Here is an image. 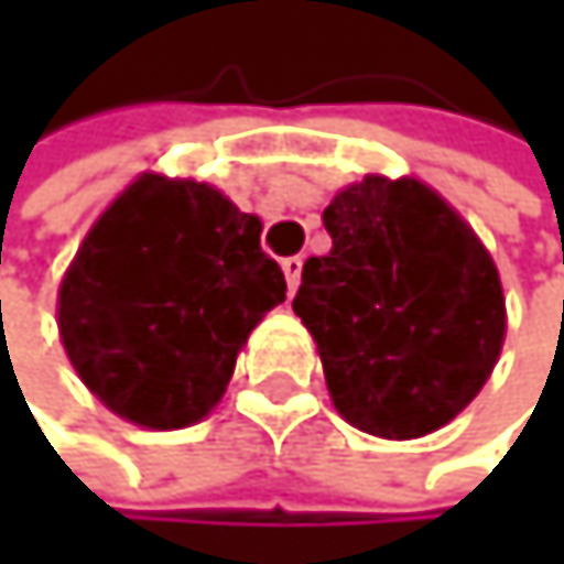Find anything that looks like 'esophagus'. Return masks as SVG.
<instances>
[{
  "label": "esophagus",
  "instance_id": "34e87169",
  "mask_svg": "<svg viewBox=\"0 0 564 564\" xmlns=\"http://www.w3.org/2000/svg\"><path fill=\"white\" fill-rule=\"evenodd\" d=\"M280 270H284V276H288V288H291V294L297 291V284H301V270H304V260L301 257H284L280 260Z\"/></svg>",
  "mask_w": 564,
  "mask_h": 564
}]
</instances>
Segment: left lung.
I'll use <instances>...</instances> for the list:
<instances>
[{"instance_id": "left-lung-1", "label": "left lung", "mask_w": 564, "mask_h": 564, "mask_svg": "<svg viewBox=\"0 0 564 564\" xmlns=\"http://www.w3.org/2000/svg\"><path fill=\"white\" fill-rule=\"evenodd\" d=\"M332 250L301 273L294 314L317 341L338 413L372 436L446 426L505 341L501 276L436 192L365 175L324 209Z\"/></svg>"}]
</instances>
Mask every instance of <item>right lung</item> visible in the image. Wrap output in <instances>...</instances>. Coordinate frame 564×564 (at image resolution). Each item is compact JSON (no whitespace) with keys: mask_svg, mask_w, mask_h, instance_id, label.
Here are the masks:
<instances>
[{"mask_svg":"<svg viewBox=\"0 0 564 564\" xmlns=\"http://www.w3.org/2000/svg\"><path fill=\"white\" fill-rule=\"evenodd\" d=\"M260 219L206 182L141 175L111 203L59 284V338L118 416L178 430L226 392L236 351L284 304Z\"/></svg>","mask_w":564,"mask_h":564,"instance_id":"1","label":"right lung"}]
</instances>
